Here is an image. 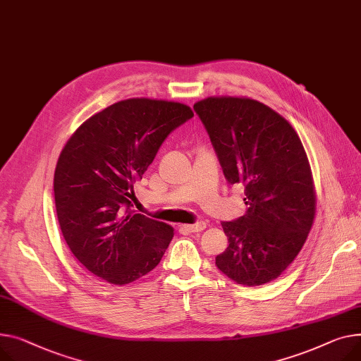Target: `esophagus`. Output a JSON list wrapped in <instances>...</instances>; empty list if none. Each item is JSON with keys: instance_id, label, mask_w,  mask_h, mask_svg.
I'll return each mask as SVG.
<instances>
[{"instance_id": "1", "label": "esophagus", "mask_w": 361, "mask_h": 361, "mask_svg": "<svg viewBox=\"0 0 361 361\" xmlns=\"http://www.w3.org/2000/svg\"><path fill=\"white\" fill-rule=\"evenodd\" d=\"M181 231L185 232H202L206 229V224L204 222H197L195 225H180Z\"/></svg>"}]
</instances>
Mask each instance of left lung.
<instances>
[{
    "label": "left lung",
    "mask_w": 361,
    "mask_h": 361,
    "mask_svg": "<svg viewBox=\"0 0 361 361\" xmlns=\"http://www.w3.org/2000/svg\"><path fill=\"white\" fill-rule=\"evenodd\" d=\"M229 184L244 185L245 214L222 222L228 248L216 266L243 286L277 279L300 252L317 196L302 142L284 117L247 97L195 104Z\"/></svg>",
    "instance_id": "obj_1"
}]
</instances>
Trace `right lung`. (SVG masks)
Instances as JSON below:
<instances>
[{
    "label": "right lung",
    "mask_w": 361,
    "mask_h": 361,
    "mask_svg": "<svg viewBox=\"0 0 361 361\" xmlns=\"http://www.w3.org/2000/svg\"><path fill=\"white\" fill-rule=\"evenodd\" d=\"M195 116L185 104L128 99L95 113L63 147L54 177L58 222L82 266L123 286L152 271L174 228L132 210L162 142Z\"/></svg>",
    "instance_id": "add662e5"
}]
</instances>
